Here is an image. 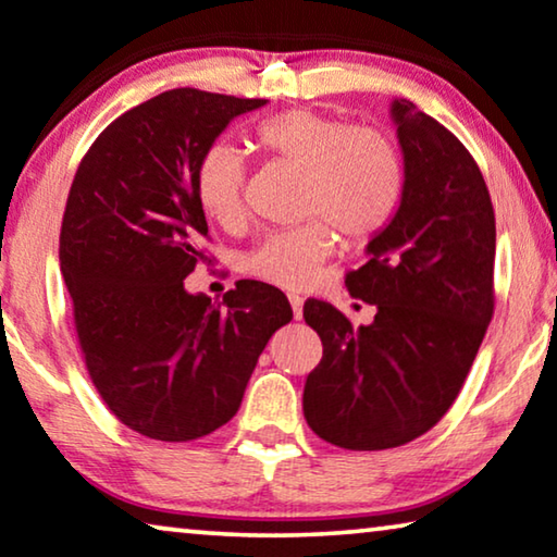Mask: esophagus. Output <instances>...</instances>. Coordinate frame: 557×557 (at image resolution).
Instances as JSON below:
<instances>
[{"label": "esophagus", "mask_w": 557, "mask_h": 557, "mask_svg": "<svg viewBox=\"0 0 557 557\" xmlns=\"http://www.w3.org/2000/svg\"><path fill=\"white\" fill-rule=\"evenodd\" d=\"M289 305H293L295 320H300L302 318V297L300 295H289Z\"/></svg>", "instance_id": "34e87169"}]
</instances>
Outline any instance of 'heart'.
I'll list each match as a JSON object with an SVG mask.
<instances>
[{
	"mask_svg": "<svg viewBox=\"0 0 557 557\" xmlns=\"http://www.w3.org/2000/svg\"><path fill=\"white\" fill-rule=\"evenodd\" d=\"M255 138L264 153L308 174L305 214L323 219L264 234L245 260L252 277L287 289L305 287L335 252L334 225L348 242L363 245L394 222L406 171L401 151L383 131L295 108L262 121ZM245 176L237 146L216 140L201 153L197 199L214 222H239Z\"/></svg>",
	"mask_w": 557,
	"mask_h": 557,
	"instance_id": "1",
	"label": "heart"
}]
</instances>
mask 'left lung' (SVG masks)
<instances>
[{"mask_svg":"<svg viewBox=\"0 0 557 557\" xmlns=\"http://www.w3.org/2000/svg\"><path fill=\"white\" fill-rule=\"evenodd\" d=\"M404 197L348 293L375 305L371 325L308 300L323 358L302 391L308 426L350 451L426 434L459 396L495 310V209L461 140L411 100H394Z\"/></svg>","mask_w":557,"mask_h":557,"instance_id":"8db88e82","label":"left lung"}]
</instances>
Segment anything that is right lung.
Segmentation results:
<instances>
[{"label": "right lung", "mask_w": 557, "mask_h": 557, "mask_svg": "<svg viewBox=\"0 0 557 557\" xmlns=\"http://www.w3.org/2000/svg\"><path fill=\"white\" fill-rule=\"evenodd\" d=\"M264 103L161 92L92 140L70 186L60 272L85 368L121 424L148 438L191 442L224 426L272 333L293 320L287 297L264 282L239 280L224 302L184 287L207 260L201 153Z\"/></svg>", "instance_id": "1"}]
</instances>
